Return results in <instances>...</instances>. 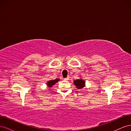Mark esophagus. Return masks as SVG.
<instances>
[{
    "label": "esophagus",
    "mask_w": 131,
    "mask_h": 131,
    "mask_svg": "<svg viewBox=\"0 0 131 131\" xmlns=\"http://www.w3.org/2000/svg\"><path fill=\"white\" fill-rule=\"evenodd\" d=\"M64 80H69V77H68L66 78H64Z\"/></svg>",
    "instance_id": "34e87169"
}]
</instances>
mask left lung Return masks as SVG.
Segmentation results:
<instances>
[{
    "mask_svg": "<svg viewBox=\"0 0 131 131\" xmlns=\"http://www.w3.org/2000/svg\"><path fill=\"white\" fill-rule=\"evenodd\" d=\"M74 84L78 89H81L85 87V81L82 79H77L74 81Z\"/></svg>",
    "mask_w": 131,
    "mask_h": 131,
    "instance_id": "obj_1",
    "label": "left lung"
}]
</instances>
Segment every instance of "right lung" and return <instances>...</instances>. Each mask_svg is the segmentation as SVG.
Listing matches in <instances>:
<instances>
[{"label":"right lung","instance_id":"add662e5","mask_svg":"<svg viewBox=\"0 0 131 131\" xmlns=\"http://www.w3.org/2000/svg\"><path fill=\"white\" fill-rule=\"evenodd\" d=\"M59 80V79H56L55 80H52L49 81L47 82V86L49 87V88H51L53 85H54L56 83H57Z\"/></svg>","mask_w":131,"mask_h":131}]
</instances>
